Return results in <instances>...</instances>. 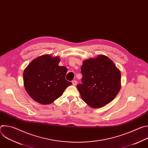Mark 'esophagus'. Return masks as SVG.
<instances>
[{
    "label": "esophagus",
    "instance_id": "1",
    "mask_svg": "<svg viewBox=\"0 0 148 148\" xmlns=\"http://www.w3.org/2000/svg\"><path fill=\"white\" fill-rule=\"evenodd\" d=\"M72 83H73V86H76L77 84V81L74 80V81H72Z\"/></svg>",
    "mask_w": 148,
    "mask_h": 148
}]
</instances>
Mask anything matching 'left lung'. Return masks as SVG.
<instances>
[{"instance_id":"obj_1","label":"left lung","mask_w":148,"mask_h":148,"mask_svg":"<svg viewBox=\"0 0 148 148\" xmlns=\"http://www.w3.org/2000/svg\"><path fill=\"white\" fill-rule=\"evenodd\" d=\"M82 84L77 88L86 103L98 108L112 101L121 88V73L107 56L85 60L81 68Z\"/></svg>"}]
</instances>
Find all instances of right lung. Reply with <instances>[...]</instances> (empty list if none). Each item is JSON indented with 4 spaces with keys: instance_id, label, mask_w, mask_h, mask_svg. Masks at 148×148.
<instances>
[{
    "instance_id": "add662e5",
    "label": "right lung",
    "mask_w": 148,
    "mask_h": 148,
    "mask_svg": "<svg viewBox=\"0 0 148 148\" xmlns=\"http://www.w3.org/2000/svg\"><path fill=\"white\" fill-rule=\"evenodd\" d=\"M60 61L58 57L45 55L33 60L25 69V87L35 101L50 104L72 84L66 79L67 69L64 66H59Z\"/></svg>"
}]
</instances>
